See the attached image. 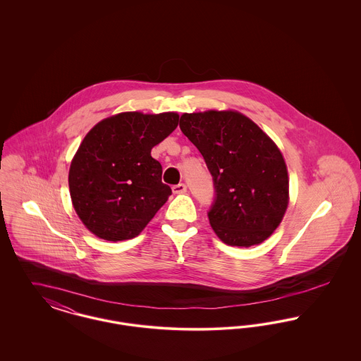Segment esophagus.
I'll return each instance as SVG.
<instances>
[{
  "instance_id": "34e87169",
  "label": "esophagus",
  "mask_w": 361,
  "mask_h": 361,
  "mask_svg": "<svg viewBox=\"0 0 361 361\" xmlns=\"http://www.w3.org/2000/svg\"><path fill=\"white\" fill-rule=\"evenodd\" d=\"M172 190L173 193H177V195L185 193V192H187V185H185V184H177V185L173 187Z\"/></svg>"
}]
</instances>
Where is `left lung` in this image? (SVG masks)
<instances>
[{
	"label": "left lung",
	"instance_id": "left-lung-1",
	"mask_svg": "<svg viewBox=\"0 0 361 361\" xmlns=\"http://www.w3.org/2000/svg\"><path fill=\"white\" fill-rule=\"evenodd\" d=\"M180 128L212 174L216 199L208 219L218 238L240 247L268 240L290 202L288 171L275 142L231 109L183 114Z\"/></svg>",
	"mask_w": 361,
	"mask_h": 361
}]
</instances>
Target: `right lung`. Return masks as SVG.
Listing matches in <instances>:
<instances>
[{
    "label": "right lung",
    "instance_id": "1",
    "mask_svg": "<svg viewBox=\"0 0 361 361\" xmlns=\"http://www.w3.org/2000/svg\"><path fill=\"white\" fill-rule=\"evenodd\" d=\"M177 112H121L99 121L69 169L70 197L86 228L105 240H131L172 195L152 149L171 135Z\"/></svg>",
    "mask_w": 361,
    "mask_h": 361
}]
</instances>
